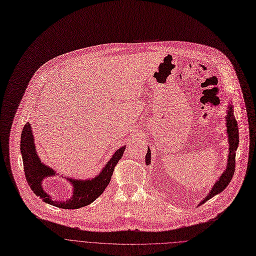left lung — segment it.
<instances>
[{"mask_svg":"<svg viewBox=\"0 0 256 256\" xmlns=\"http://www.w3.org/2000/svg\"><path fill=\"white\" fill-rule=\"evenodd\" d=\"M226 128H227V136H228V144H229V150H228V158H227V164L226 168L223 171V173L220 175L218 180L214 183L212 189L208 193V195L198 204H204L206 201L211 199L212 197L216 196L217 194H220L230 183L234 171H235V156L236 150L239 144V134H238V126L237 122L235 120L234 114H233V106L231 104H229L227 110H226ZM150 150L148 148V152L146 156V164H150Z\"/></svg>","mask_w":256,"mask_h":256,"instance_id":"obj_1","label":"left lung"}]
</instances>
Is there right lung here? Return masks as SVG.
Here are the masks:
<instances>
[{
    "mask_svg": "<svg viewBox=\"0 0 256 256\" xmlns=\"http://www.w3.org/2000/svg\"><path fill=\"white\" fill-rule=\"evenodd\" d=\"M20 144L25 177L31 190L45 203L62 209H78L88 206L96 200V198L104 193L110 184L114 166L122 156L126 150V146L116 150L108 164H104L100 173L92 179L76 180L65 177V179H67V181H69L72 185V196L65 201H56L53 200L52 197L43 189V181L48 177H53L58 174L52 168L48 166L40 160L36 152L34 134L29 122L25 124L22 130ZM62 178L64 177L62 176Z\"/></svg>",
    "mask_w": 256,
    "mask_h": 256,
    "instance_id": "obj_1",
    "label": "right lung"
}]
</instances>
